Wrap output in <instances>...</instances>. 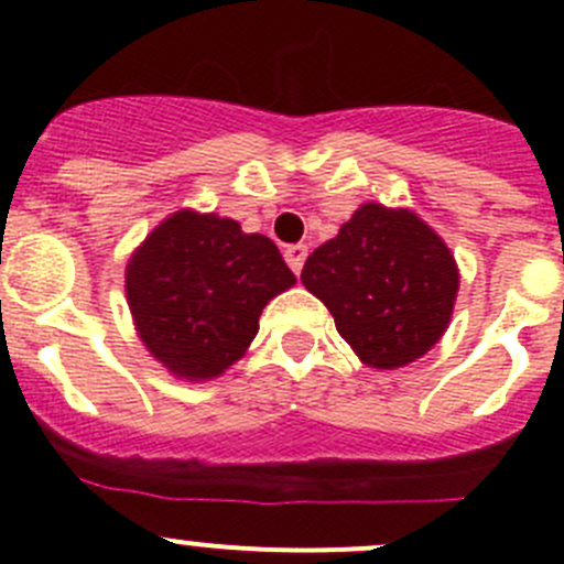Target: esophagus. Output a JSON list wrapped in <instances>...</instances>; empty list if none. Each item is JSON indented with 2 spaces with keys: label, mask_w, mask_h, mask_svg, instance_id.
I'll use <instances>...</instances> for the list:
<instances>
[{
  "label": "esophagus",
  "mask_w": 564,
  "mask_h": 564,
  "mask_svg": "<svg viewBox=\"0 0 564 564\" xmlns=\"http://www.w3.org/2000/svg\"><path fill=\"white\" fill-rule=\"evenodd\" d=\"M283 256H286V264L292 267L294 275H300V272H303L305 259H308V248H305V246H286V248H283Z\"/></svg>",
  "instance_id": "esophagus-1"
}]
</instances>
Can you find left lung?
Listing matches in <instances>:
<instances>
[{
  "mask_svg": "<svg viewBox=\"0 0 564 564\" xmlns=\"http://www.w3.org/2000/svg\"><path fill=\"white\" fill-rule=\"evenodd\" d=\"M300 281L362 366L395 371L440 344L460 275L453 250L417 213L366 202L308 256Z\"/></svg>",
  "mask_w": 564,
  "mask_h": 564,
  "instance_id": "8db88e82",
  "label": "left lung"
}]
</instances>
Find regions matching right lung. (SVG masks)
I'll return each mask as SVG.
<instances>
[{
  "instance_id": "right-lung-1",
  "label": "right lung",
  "mask_w": 564,
  "mask_h": 564,
  "mask_svg": "<svg viewBox=\"0 0 564 564\" xmlns=\"http://www.w3.org/2000/svg\"><path fill=\"white\" fill-rule=\"evenodd\" d=\"M294 283L270 237L196 209L163 218L124 267L141 344L185 382H207L242 360L264 305Z\"/></svg>"
}]
</instances>
